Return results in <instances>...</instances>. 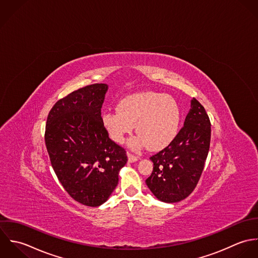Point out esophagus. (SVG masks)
Masks as SVG:
<instances>
[{
	"label": "esophagus",
	"mask_w": 258,
	"mask_h": 258,
	"mask_svg": "<svg viewBox=\"0 0 258 258\" xmlns=\"http://www.w3.org/2000/svg\"><path fill=\"white\" fill-rule=\"evenodd\" d=\"M127 157H128V161H130V162H135V161H137V160L140 158L139 156L133 155V154L130 153V152H127Z\"/></svg>",
	"instance_id": "esophagus-1"
}]
</instances>
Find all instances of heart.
Masks as SVG:
<instances>
[{
  "label": "heart",
  "mask_w": 258,
  "mask_h": 258,
  "mask_svg": "<svg viewBox=\"0 0 258 258\" xmlns=\"http://www.w3.org/2000/svg\"><path fill=\"white\" fill-rule=\"evenodd\" d=\"M103 127L112 141L124 142L135 127L138 137L130 141L135 150L149 146L158 151L175 138L179 125V109L175 101L159 93L147 92L128 96L117 104V110H107L102 117Z\"/></svg>",
  "instance_id": "1"
}]
</instances>
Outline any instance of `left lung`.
Masks as SVG:
<instances>
[{"instance_id": "left-lung-1", "label": "left lung", "mask_w": 258, "mask_h": 258, "mask_svg": "<svg viewBox=\"0 0 258 258\" xmlns=\"http://www.w3.org/2000/svg\"><path fill=\"white\" fill-rule=\"evenodd\" d=\"M210 126L204 105L194 98L184 125L166 148L151 156L154 170L146 182L159 201L178 203L194 191L208 155Z\"/></svg>"}]
</instances>
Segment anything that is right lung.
Here are the masks:
<instances>
[{
  "mask_svg": "<svg viewBox=\"0 0 258 258\" xmlns=\"http://www.w3.org/2000/svg\"><path fill=\"white\" fill-rule=\"evenodd\" d=\"M106 90L104 84L81 88L54 103L47 118L45 143L52 168L71 198L84 206L103 205L127 161L125 150L103 127Z\"/></svg>",
  "mask_w": 258,
  "mask_h": 258,
  "instance_id": "right-lung-1",
  "label": "right lung"
}]
</instances>
